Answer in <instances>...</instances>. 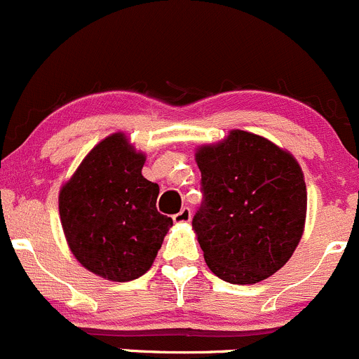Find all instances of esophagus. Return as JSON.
I'll use <instances>...</instances> for the list:
<instances>
[{"mask_svg": "<svg viewBox=\"0 0 359 359\" xmlns=\"http://www.w3.org/2000/svg\"><path fill=\"white\" fill-rule=\"evenodd\" d=\"M172 219H175V223H188L191 219V209L190 207H183L180 212H176L172 216Z\"/></svg>", "mask_w": 359, "mask_h": 359, "instance_id": "34e87169", "label": "esophagus"}]
</instances>
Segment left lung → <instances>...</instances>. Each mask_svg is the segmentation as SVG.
Here are the masks:
<instances>
[{"label":"left lung","mask_w":359,"mask_h":359,"mask_svg":"<svg viewBox=\"0 0 359 359\" xmlns=\"http://www.w3.org/2000/svg\"><path fill=\"white\" fill-rule=\"evenodd\" d=\"M204 198L191 226L210 271L250 285L278 271L304 230L306 183L297 161L266 138L231 131L197 152Z\"/></svg>","instance_id":"obj_1"}]
</instances>
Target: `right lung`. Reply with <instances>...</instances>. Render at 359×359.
I'll return each mask as SVG.
<instances>
[{
  "label": "right lung",
  "instance_id": "1",
  "mask_svg": "<svg viewBox=\"0 0 359 359\" xmlns=\"http://www.w3.org/2000/svg\"><path fill=\"white\" fill-rule=\"evenodd\" d=\"M143 164L145 155L116 133L88 154L58 197L76 259L114 282L145 275L172 224L157 210L158 184L143 178Z\"/></svg>",
  "mask_w": 359,
  "mask_h": 359
}]
</instances>
